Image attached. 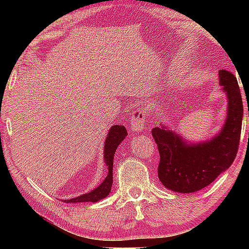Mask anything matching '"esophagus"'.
<instances>
[{"label": "esophagus", "mask_w": 249, "mask_h": 249, "mask_svg": "<svg viewBox=\"0 0 249 249\" xmlns=\"http://www.w3.org/2000/svg\"><path fill=\"white\" fill-rule=\"evenodd\" d=\"M145 124V113L142 110H135L130 117V129L134 132L142 131Z\"/></svg>", "instance_id": "34e87169"}]
</instances>
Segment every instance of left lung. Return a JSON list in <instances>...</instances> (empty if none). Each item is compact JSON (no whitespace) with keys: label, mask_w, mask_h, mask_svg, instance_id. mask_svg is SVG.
I'll use <instances>...</instances> for the list:
<instances>
[{"label":"left lung","mask_w":249,"mask_h":249,"mask_svg":"<svg viewBox=\"0 0 249 249\" xmlns=\"http://www.w3.org/2000/svg\"><path fill=\"white\" fill-rule=\"evenodd\" d=\"M220 86L228 98L227 119L222 129L210 141L189 144L163 124L152 130L160 153L159 179L177 193H195L212 183L230 168L239 147L244 107L237 78L219 71ZM249 115V112H248Z\"/></svg>","instance_id":"obj_1"}]
</instances>
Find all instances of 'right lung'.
Segmentation results:
<instances>
[{
  "mask_svg": "<svg viewBox=\"0 0 249 249\" xmlns=\"http://www.w3.org/2000/svg\"><path fill=\"white\" fill-rule=\"evenodd\" d=\"M128 132L124 125H112L110 131L105 139L104 145V162L107 166V176L105 177L104 181L101 183L97 188L91 190V192L84 194L76 197V198H71L64 200L66 203H85L91 202L96 203L98 200L103 199L107 197L111 192L112 182H113V158L114 153L117 151L119 144L127 137Z\"/></svg>",
  "mask_w": 249,
  "mask_h": 249,
  "instance_id": "1",
  "label": "right lung"
}]
</instances>
